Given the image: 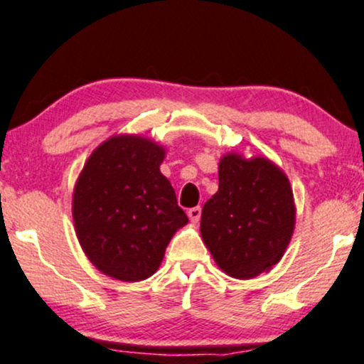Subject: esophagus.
Returning <instances> with one entry per match:
<instances>
[{"label": "esophagus", "instance_id": "esophagus-1", "mask_svg": "<svg viewBox=\"0 0 364 364\" xmlns=\"http://www.w3.org/2000/svg\"><path fill=\"white\" fill-rule=\"evenodd\" d=\"M187 216H189V220L192 223H198L200 220V208L196 206V208H191L189 211H187Z\"/></svg>", "mask_w": 364, "mask_h": 364}]
</instances>
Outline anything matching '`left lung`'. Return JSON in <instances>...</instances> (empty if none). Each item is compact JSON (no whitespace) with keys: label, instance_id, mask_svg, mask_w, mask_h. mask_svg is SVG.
<instances>
[{"label":"left lung","instance_id":"obj_1","mask_svg":"<svg viewBox=\"0 0 364 364\" xmlns=\"http://www.w3.org/2000/svg\"><path fill=\"white\" fill-rule=\"evenodd\" d=\"M218 192L200 213V237L221 271L252 279L283 259L296 223L293 189L266 156L226 153Z\"/></svg>","mask_w":364,"mask_h":364}]
</instances>
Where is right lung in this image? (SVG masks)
I'll list each match as a JSON object with an SVG mask.
<instances>
[{"label":"right lung","instance_id":"right-lung-1","mask_svg":"<svg viewBox=\"0 0 364 364\" xmlns=\"http://www.w3.org/2000/svg\"><path fill=\"white\" fill-rule=\"evenodd\" d=\"M165 155L144 136L114 134L93 149L76 178L75 232L102 274L126 283L148 279L175 232L189 223L160 172Z\"/></svg>","mask_w":364,"mask_h":364}]
</instances>
